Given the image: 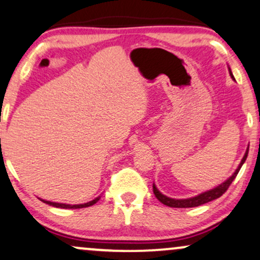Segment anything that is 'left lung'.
Here are the masks:
<instances>
[{
  "label": "left lung",
  "mask_w": 260,
  "mask_h": 260,
  "mask_svg": "<svg viewBox=\"0 0 260 260\" xmlns=\"http://www.w3.org/2000/svg\"><path fill=\"white\" fill-rule=\"evenodd\" d=\"M229 73H230V76L233 77V73H231V70L229 69ZM235 80V79H234ZM247 155H248V149L246 150V154L243 156V158L241 160L239 167H237V170L234 172V174L231 176L229 179H226L224 181L223 184H220L219 186L214 187V189L212 190H208V191L206 192H202L200 193V195L195 196V198H190V199H183V200H177V199H171V198H167V196H165L164 193H161L160 191L157 190V187L155 186V184L152 185V189H154V193L155 196L157 198V200L160 202L164 203V205L168 206V207H173V208H189V207H198V206H201L203 203H207L209 201H213V200L220 198L223 193L226 191L228 187L230 186V184L233 183V180L235 179L237 173H239V171L241 170V167H242V165L245 164L246 158H247Z\"/></svg>",
  "instance_id": "obj_1"
}]
</instances>
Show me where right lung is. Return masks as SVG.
<instances>
[{
	"instance_id": "right-lung-1",
	"label": "right lung",
	"mask_w": 260,
	"mask_h": 260,
	"mask_svg": "<svg viewBox=\"0 0 260 260\" xmlns=\"http://www.w3.org/2000/svg\"><path fill=\"white\" fill-rule=\"evenodd\" d=\"M100 196L98 198L92 200V201L87 202V203H82V205H67V203H58V202H51V201H46V200H41V201H43L47 205L49 206H53V207H57V208H71V209H76V208H84V207H89V206H93L94 203H96L99 201Z\"/></svg>"
}]
</instances>
